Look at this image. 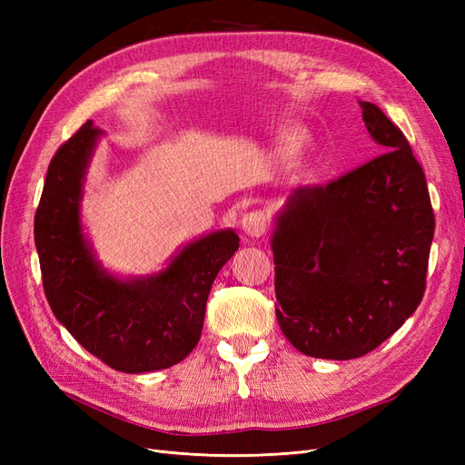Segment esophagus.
Segmentation results:
<instances>
[{
	"label": "esophagus",
	"mask_w": 465,
	"mask_h": 465,
	"mask_svg": "<svg viewBox=\"0 0 465 465\" xmlns=\"http://www.w3.org/2000/svg\"><path fill=\"white\" fill-rule=\"evenodd\" d=\"M265 229H267V217L263 211H250V213L242 217V232L246 236L258 238L265 232Z\"/></svg>",
	"instance_id": "esophagus-1"
}]
</instances>
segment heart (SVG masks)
<instances>
[{"label": "heart", "instance_id": "heart-1", "mask_svg": "<svg viewBox=\"0 0 465 465\" xmlns=\"http://www.w3.org/2000/svg\"><path fill=\"white\" fill-rule=\"evenodd\" d=\"M287 139H289V142H291V143H301V139H302V134H301V132H292V134H291V135H289Z\"/></svg>", "mask_w": 465, "mask_h": 465}]
</instances>
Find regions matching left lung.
<instances>
[{
  "instance_id": "obj_1",
  "label": "left lung",
  "mask_w": 465,
  "mask_h": 465,
  "mask_svg": "<svg viewBox=\"0 0 465 465\" xmlns=\"http://www.w3.org/2000/svg\"><path fill=\"white\" fill-rule=\"evenodd\" d=\"M359 104L382 154L326 186L294 190L272 234L279 328L316 359L371 353L425 292L434 236L425 173L398 125Z\"/></svg>"
}]
</instances>
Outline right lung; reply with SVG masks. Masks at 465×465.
I'll list each match as a JSON object with an SVG mask.
<instances>
[{
    "label": "right lung",
    "mask_w": 465,
    "mask_h": 465,
    "mask_svg": "<svg viewBox=\"0 0 465 465\" xmlns=\"http://www.w3.org/2000/svg\"><path fill=\"white\" fill-rule=\"evenodd\" d=\"M101 130L93 122L65 142L48 166L35 217L42 283L54 316L110 369H168L198 345L211 285L238 250L232 229L180 248L159 273L118 277L96 260L83 232L81 202Z\"/></svg>",
    "instance_id": "1"
}]
</instances>
